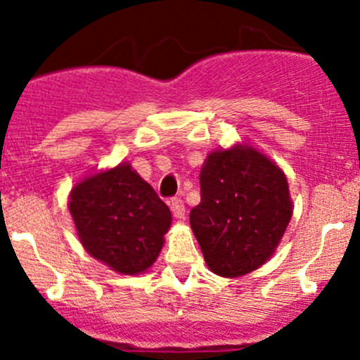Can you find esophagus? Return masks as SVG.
<instances>
[{
  "label": "esophagus",
  "mask_w": 360,
  "mask_h": 360,
  "mask_svg": "<svg viewBox=\"0 0 360 360\" xmlns=\"http://www.w3.org/2000/svg\"><path fill=\"white\" fill-rule=\"evenodd\" d=\"M170 209H172V214L177 217V219H183L184 212H186L184 203L181 198H172V200H170Z\"/></svg>",
  "instance_id": "1"
}]
</instances>
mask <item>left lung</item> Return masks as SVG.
<instances>
[{
    "label": "left lung",
    "mask_w": 360,
    "mask_h": 360,
    "mask_svg": "<svg viewBox=\"0 0 360 360\" xmlns=\"http://www.w3.org/2000/svg\"><path fill=\"white\" fill-rule=\"evenodd\" d=\"M292 216L285 174L256 148L212 151L200 170L190 224L210 271L233 278L271 257Z\"/></svg>",
    "instance_id": "1"
}]
</instances>
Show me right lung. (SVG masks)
Listing matches in <instances>:
<instances>
[{
	"mask_svg": "<svg viewBox=\"0 0 360 360\" xmlns=\"http://www.w3.org/2000/svg\"><path fill=\"white\" fill-rule=\"evenodd\" d=\"M69 212L86 252L122 275L157 261L172 223L169 207L127 162L79 181Z\"/></svg>",
	"mask_w": 360,
	"mask_h": 360,
	"instance_id": "1",
	"label": "right lung"
}]
</instances>
